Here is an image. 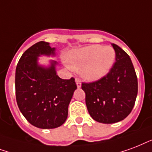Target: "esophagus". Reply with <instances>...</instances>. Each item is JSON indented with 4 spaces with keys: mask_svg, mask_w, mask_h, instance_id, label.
Wrapping results in <instances>:
<instances>
[{
    "mask_svg": "<svg viewBox=\"0 0 152 152\" xmlns=\"http://www.w3.org/2000/svg\"><path fill=\"white\" fill-rule=\"evenodd\" d=\"M75 82H76V84H77V88H80V87H81V86H82V82H81V80H80L78 77H76V78H75Z\"/></svg>",
    "mask_w": 152,
    "mask_h": 152,
    "instance_id": "obj_1",
    "label": "esophagus"
}]
</instances>
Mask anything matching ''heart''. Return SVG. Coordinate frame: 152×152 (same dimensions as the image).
<instances>
[{
    "label": "heart",
    "mask_w": 152,
    "mask_h": 152,
    "mask_svg": "<svg viewBox=\"0 0 152 152\" xmlns=\"http://www.w3.org/2000/svg\"><path fill=\"white\" fill-rule=\"evenodd\" d=\"M116 53L110 47L90 46L76 50L69 54L68 66L74 70H80L85 79H99L109 72L113 65Z\"/></svg>",
    "instance_id": "obj_1"
}]
</instances>
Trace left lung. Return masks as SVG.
Segmentation results:
<instances>
[{
  "mask_svg": "<svg viewBox=\"0 0 152 152\" xmlns=\"http://www.w3.org/2000/svg\"><path fill=\"white\" fill-rule=\"evenodd\" d=\"M116 62L109 72L92 82H82L89 115L103 124L124 120L133 109L138 93V81L129 55L112 43Z\"/></svg>",
  "mask_w": 152,
  "mask_h": 152,
  "instance_id": "8db88e82",
  "label": "left lung"
}]
</instances>
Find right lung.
Instances as JSON below:
<instances>
[{
	"label": "right lung",
	"instance_id": "1",
	"mask_svg": "<svg viewBox=\"0 0 152 152\" xmlns=\"http://www.w3.org/2000/svg\"><path fill=\"white\" fill-rule=\"evenodd\" d=\"M55 48L40 41L24 51L16 69V98L23 116L39 129H55L64 124L75 90V78L62 79L56 75V62L50 67L38 65V57L54 55Z\"/></svg>",
	"mask_w": 152,
	"mask_h": 152
}]
</instances>
